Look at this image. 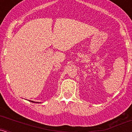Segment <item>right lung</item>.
I'll return each instance as SVG.
<instances>
[{"mask_svg": "<svg viewBox=\"0 0 132 132\" xmlns=\"http://www.w3.org/2000/svg\"><path fill=\"white\" fill-rule=\"evenodd\" d=\"M30 102H34V103H36L35 102H34V101H30ZM37 103H39V102H37Z\"/></svg>", "mask_w": 132, "mask_h": 132, "instance_id": "right-lung-1", "label": "right lung"}]
</instances>
